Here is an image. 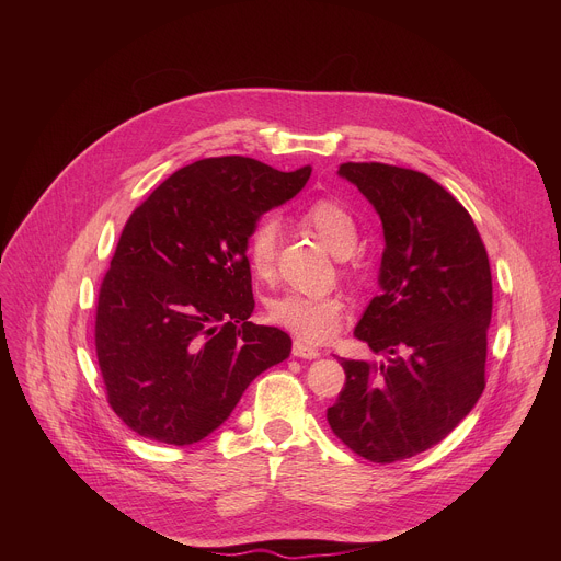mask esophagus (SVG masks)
Instances as JSON below:
<instances>
[{
    "label": "esophagus",
    "mask_w": 561,
    "mask_h": 561,
    "mask_svg": "<svg viewBox=\"0 0 561 561\" xmlns=\"http://www.w3.org/2000/svg\"><path fill=\"white\" fill-rule=\"evenodd\" d=\"M293 355H295V357H301V359H317V357H319V351H317L314 346L306 344V342L295 340V342H293Z\"/></svg>",
    "instance_id": "esophagus-1"
}]
</instances>
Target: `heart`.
<instances>
[{"label": "heart", "instance_id": "obj_1", "mask_svg": "<svg viewBox=\"0 0 561 561\" xmlns=\"http://www.w3.org/2000/svg\"><path fill=\"white\" fill-rule=\"evenodd\" d=\"M301 221L337 255L348 257L357 244V221L351 208L335 197H317L301 210ZM279 224L262 217L247 239V260L251 273L266 282L275 273ZM346 304L340 295H301L286 293L268 301L266 314L273 324L286 329L304 342H327L342 324Z\"/></svg>", "mask_w": 561, "mask_h": 561}]
</instances>
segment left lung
I'll use <instances>...</instances> for the list:
<instances>
[{
	"instance_id": "left-lung-1",
	"label": "left lung",
	"mask_w": 561,
	"mask_h": 561,
	"mask_svg": "<svg viewBox=\"0 0 561 561\" xmlns=\"http://www.w3.org/2000/svg\"><path fill=\"white\" fill-rule=\"evenodd\" d=\"M340 175L381 217V293L355 337L388 362L342 359L327 420L353 453L392 463L439 444L484 392L491 264L468 210L428 175L379 162H346Z\"/></svg>"
}]
</instances>
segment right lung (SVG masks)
<instances>
[{"label": "right lung", "mask_w": 561, "mask_h": 561, "mask_svg": "<svg viewBox=\"0 0 561 561\" xmlns=\"http://www.w3.org/2000/svg\"><path fill=\"white\" fill-rule=\"evenodd\" d=\"M310 178L242 154L175 171L128 217L95 312L106 399L137 435L188 446L221 426L290 337L249 322L247 239Z\"/></svg>", "instance_id": "obj_1"}]
</instances>
